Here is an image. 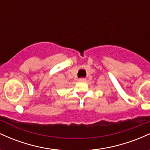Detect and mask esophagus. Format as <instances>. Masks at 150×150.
Wrapping results in <instances>:
<instances>
[{"label": "esophagus", "mask_w": 150, "mask_h": 150, "mask_svg": "<svg viewBox=\"0 0 150 150\" xmlns=\"http://www.w3.org/2000/svg\"><path fill=\"white\" fill-rule=\"evenodd\" d=\"M86 80H85V78H80L79 79V81H80V82H85Z\"/></svg>", "instance_id": "esophagus-1"}]
</instances>
